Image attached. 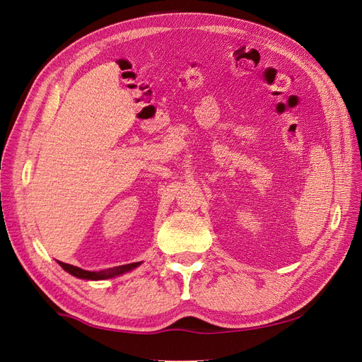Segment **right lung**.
<instances>
[{"instance_id": "obj_1", "label": "right lung", "mask_w": 362, "mask_h": 362, "mask_svg": "<svg viewBox=\"0 0 362 362\" xmlns=\"http://www.w3.org/2000/svg\"><path fill=\"white\" fill-rule=\"evenodd\" d=\"M59 266L68 272L72 276H76L78 279H86V281H104V279H111L115 276H120L123 273L131 272L134 269H136L139 264H142V262L138 263H132V264H124V266H119V267H112V269H107V270H100V272H89V270H83L77 266L72 264H66L62 262H57Z\"/></svg>"}]
</instances>
